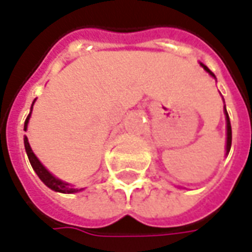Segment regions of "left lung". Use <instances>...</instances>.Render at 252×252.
<instances>
[{
  "label": "left lung",
  "mask_w": 252,
  "mask_h": 252,
  "mask_svg": "<svg viewBox=\"0 0 252 252\" xmlns=\"http://www.w3.org/2000/svg\"><path fill=\"white\" fill-rule=\"evenodd\" d=\"M200 65H202L204 70L209 72L210 75L214 76L216 78V75L211 72V71L204 65V64L200 63ZM225 116H226V154H229V151H230V145H232V127H230V121H229V115H228V111H226V108H225Z\"/></svg>",
  "instance_id": "1"
}]
</instances>
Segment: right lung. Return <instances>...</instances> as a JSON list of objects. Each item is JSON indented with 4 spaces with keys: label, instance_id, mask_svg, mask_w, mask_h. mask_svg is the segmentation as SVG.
<instances>
[{
    "label": "right lung",
    "instance_id": "1",
    "mask_svg": "<svg viewBox=\"0 0 252 252\" xmlns=\"http://www.w3.org/2000/svg\"><path fill=\"white\" fill-rule=\"evenodd\" d=\"M34 101H35V100H34ZM31 111H32V105H31ZM30 116H31V112L29 114V116H27L26 122H24V131L27 130V125H29V121H30ZM24 148H26V152H27V156H29V160H30L31 166H32L34 171L36 173V176L39 177V180H41V181H42L48 188H50L52 190H55V192H62V193H75V192H78V190H82V189L71 188L70 184L63 182L62 180L56 178L53 174H50L49 171L43 167L42 163L39 162V159L34 155V152H32V149H31L30 144H29L27 137H24Z\"/></svg>",
    "mask_w": 252,
    "mask_h": 252
}]
</instances>
